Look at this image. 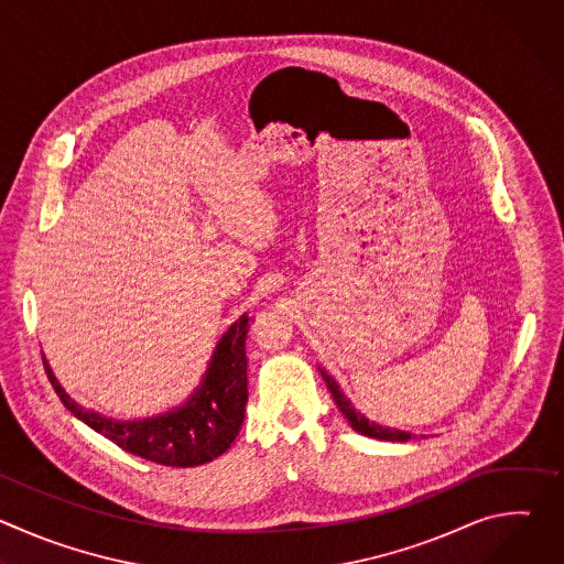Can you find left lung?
Wrapping results in <instances>:
<instances>
[{"label": "left lung", "mask_w": 564, "mask_h": 564, "mask_svg": "<svg viewBox=\"0 0 564 564\" xmlns=\"http://www.w3.org/2000/svg\"><path fill=\"white\" fill-rule=\"evenodd\" d=\"M321 377H324V381H326V386H328V390H330V394H333V399H335V404L339 406V411L344 413V417L350 422V426H352L357 433H361V435H366V437H375V440H388V442H409V440L413 437V433L394 431V429H383V426H379V424L366 420L359 411H355V406L350 404V401L346 399V394L341 392L339 383H337L326 370H321Z\"/></svg>", "instance_id": "8db88e82"}]
</instances>
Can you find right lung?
I'll return each mask as SVG.
<instances>
[{
	"label": "right lung",
	"mask_w": 564,
	"mask_h": 564,
	"mask_svg": "<svg viewBox=\"0 0 564 564\" xmlns=\"http://www.w3.org/2000/svg\"><path fill=\"white\" fill-rule=\"evenodd\" d=\"M248 321L250 316H240L218 341L203 386L183 409L142 422H116L83 409L64 392L42 357L44 370L62 404L122 451L163 466H200L231 446L246 417Z\"/></svg>",
	"instance_id": "add662e5"
}]
</instances>
